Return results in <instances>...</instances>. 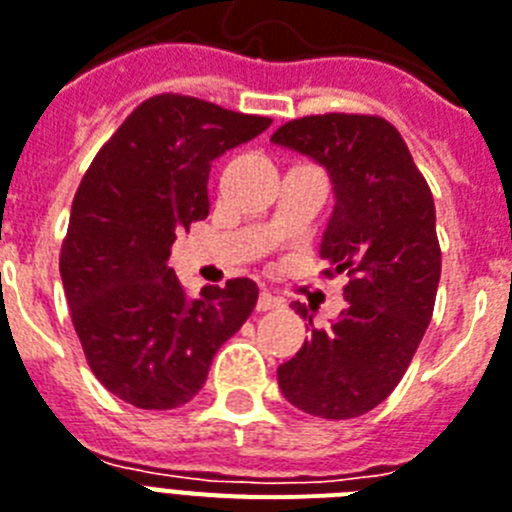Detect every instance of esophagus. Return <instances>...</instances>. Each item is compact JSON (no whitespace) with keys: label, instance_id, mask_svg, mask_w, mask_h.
<instances>
[{"label":"esophagus","instance_id":"34e87169","mask_svg":"<svg viewBox=\"0 0 512 512\" xmlns=\"http://www.w3.org/2000/svg\"><path fill=\"white\" fill-rule=\"evenodd\" d=\"M280 306H282L280 298L269 293V290H264V293L259 295V311H274V308H280Z\"/></svg>","mask_w":512,"mask_h":512}]
</instances>
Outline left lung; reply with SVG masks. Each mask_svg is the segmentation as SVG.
Instances as JSON below:
<instances>
[{
	"label": "left lung",
	"instance_id": "left-lung-1",
	"mask_svg": "<svg viewBox=\"0 0 512 512\" xmlns=\"http://www.w3.org/2000/svg\"><path fill=\"white\" fill-rule=\"evenodd\" d=\"M272 141L327 167L335 211L324 277L348 274V306L277 369L280 390L308 416H363L390 398L432 322L442 272L432 190L398 128L377 114H308ZM293 308L314 327L303 303Z\"/></svg>",
	"mask_w": 512,
	"mask_h": 512
}]
</instances>
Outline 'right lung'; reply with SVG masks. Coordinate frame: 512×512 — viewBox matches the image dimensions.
Here are the masks:
<instances>
[{
    "label": "right lung",
    "instance_id": "obj_1",
    "mask_svg": "<svg viewBox=\"0 0 512 512\" xmlns=\"http://www.w3.org/2000/svg\"><path fill=\"white\" fill-rule=\"evenodd\" d=\"M272 125L183 94L146 99L78 185L59 253L73 327L94 377L143 411L180 408L259 301L248 277L188 301L167 261L209 214L211 162Z\"/></svg>",
    "mask_w": 512,
    "mask_h": 512
}]
</instances>
